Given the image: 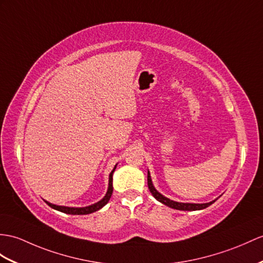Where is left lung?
<instances>
[{
	"instance_id": "obj_1",
	"label": "left lung",
	"mask_w": 263,
	"mask_h": 263,
	"mask_svg": "<svg viewBox=\"0 0 263 263\" xmlns=\"http://www.w3.org/2000/svg\"><path fill=\"white\" fill-rule=\"evenodd\" d=\"M147 184H148V189L151 191L152 195L155 197L158 202H161V203L164 204V205L168 206V208H172V209H175V210H180V211H197V210H203V209L210 206L211 204H213L217 200V198H215V200L211 201L209 203H182V202L173 201V200H171V198L166 197L163 194L159 193V192L155 187H154L149 171H147Z\"/></svg>"
}]
</instances>
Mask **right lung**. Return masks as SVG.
I'll return each instance as SVG.
<instances>
[{"label": "right lung", "instance_id": "right-lung-1", "mask_svg": "<svg viewBox=\"0 0 263 263\" xmlns=\"http://www.w3.org/2000/svg\"><path fill=\"white\" fill-rule=\"evenodd\" d=\"M116 167H117V164L115 165L114 170L110 172V174H109V181H108L109 183H108L107 193H106V195L104 197L101 198L99 202L95 203V204H91V205H89V206H85V208H70V206L55 205V204H52V203H50L48 201H46V203L48 204L50 208H52V209H54L57 211H60V212H62V213H67V214L85 215V214H90V213L96 212V211H98L101 208H104L106 204L109 202V200H110L111 194H112V190H114V187H112V174H114L115 170H116Z\"/></svg>", "mask_w": 263, "mask_h": 263}]
</instances>
